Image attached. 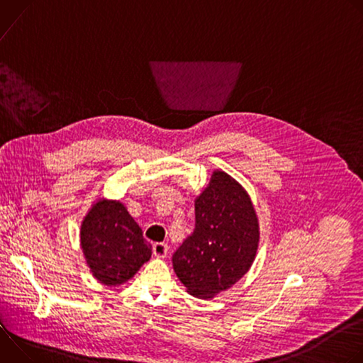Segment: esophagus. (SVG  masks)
Wrapping results in <instances>:
<instances>
[{"label": "esophagus", "mask_w": 363, "mask_h": 363, "mask_svg": "<svg viewBox=\"0 0 363 363\" xmlns=\"http://www.w3.org/2000/svg\"><path fill=\"white\" fill-rule=\"evenodd\" d=\"M152 251H153V255L158 257V258H164L167 257L168 254V245L165 242H155L152 245Z\"/></svg>", "instance_id": "obj_1"}]
</instances>
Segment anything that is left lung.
Instances as JSON below:
<instances>
[{"label":"left lung","instance_id":"obj_1","mask_svg":"<svg viewBox=\"0 0 363 363\" xmlns=\"http://www.w3.org/2000/svg\"><path fill=\"white\" fill-rule=\"evenodd\" d=\"M258 238L248 194L228 174L216 171L195 199V228L174 252V270L189 294L213 298L248 272Z\"/></svg>","mask_w":363,"mask_h":363}]
</instances>
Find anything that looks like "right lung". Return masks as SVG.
<instances>
[{
  "label": "right lung",
  "mask_w": 363,
  "mask_h": 363,
  "mask_svg": "<svg viewBox=\"0 0 363 363\" xmlns=\"http://www.w3.org/2000/svg\"><path fill=\"white\" fill-rule=\"evenodd\" d=\"M82 248L93 276L106 286L128 281L152 255V245L119 201H99L80 231Z\"/></svg>",
  "instance_id": "obj_1"
}]
</instances>
